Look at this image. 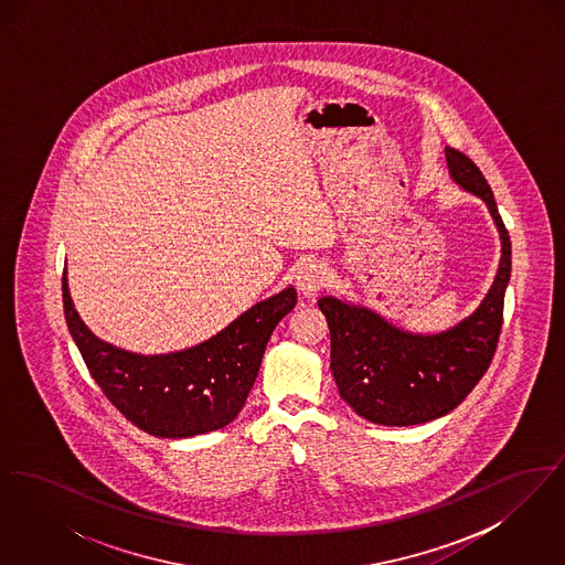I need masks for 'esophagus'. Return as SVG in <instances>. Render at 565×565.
I'll return each mask as SVG.
<instances>
[{
	"label": "esophagus",
	"instance_id": "1",
	"mask_svg": "<svg viewBox=\"0 0 565 565\" xmlns=\"http://www.w3.org/2000/svg\"><path fill=\"white\" fill-rule=\"evenodd\" d=\"M328 286V269L318 263H307L298 269L296 288L302 298H316Z\"/></svg>",
	"mask_w": 565,
	"mask_h": 565
}]
</instances>
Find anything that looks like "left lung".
I'll return each mask as SVG.
<instances>
[{
	"label": "left lung",
	"mask_w": 565,
	"mask_h": 565,
	"mask_svg": "<svg viewBox=\"0 0 565 565\" xmlns=\"http://www.w3.org/2000/svg\"><path fill=\"white\" fill-rule=\"evenodd\" d=\"M457 186L487 205L500 233L498 273L481 305L440 332H411L364 305L337 296L318 300L330 328V369L351 408L379 426H417L451 413L481 381L498 348L511 281V239L481 169L445 148Z\"/></svg>",
	"instance_id": "1"
}]
</instances>
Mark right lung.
Wrapping results in <instances>:
<instances>
[{
    "instance_id": "right-lung-1",
    "label": "right lung",
    "mask_w": 565,
    "mask_h": 565,
    "mask_svg": "<svg viewBox=\"0 0 565 565\" xmlns=\"http://www.w3.org/2000/svg\"><path fill=\"white\" fill-rule=\"evenodd\" d=\"M295 305L296 290L288 286L194 348L143 355L88 330L63 273L65 320L90 375L131 424L161 438H190L228 426L254 387L275 326Z\"/></svg>"
}]
</instances>
